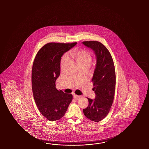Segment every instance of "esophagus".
I'll list each match as a JSON object with an SVG mask.
<instances>
[{
    "mask_svg": "<svg viewBox=\"0 0 149 149\" xmlns=\"http://www.w3.org/2000/svg\"><path fill=\"white\" fill-rule=\"evenodd\" d=\"M73 97L76 99V100H78L81 96H79V95H76V94H73Z\"/></svg>",
    "mask_w": 149,
    "mask_h": 149,
    "instance_id": "obj_1",
    "label": "esophagus"
}]
</instances>
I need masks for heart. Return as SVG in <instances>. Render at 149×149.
<instances>
[{
	"mask_svg": "<svg viewBox=\"0 0 149 149\" xmlns=\"http://www.w3.org/2000/svg\"><path fill=\"white\" fill-rule=\"evenodd\" d=\"M70 57L75 61L81 68L88 67L92 61V54L88 51L84 49H74L70 52ZM68 61V56L64 55L62 57L60 67L63 69Z\"/></svg>",
	"mask_w": 149,
	"mask_h": 149,
	"instance_id": "heart-1",
	"label": "heart"
}]
</instances>
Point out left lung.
Returning <instances> with one entry per match:
<instances>
[{"label":"left lung","instance_id":"1","mask_svg":"<svg viewBox=\"0 0 149 149\" xmlns=\"http://www.w3.org/2000/svg\"><path fill=\"white\" fill-rule=\"evenodd\" d=\"M82 43L91 48L96 57L92 80L96 96L94 100L87 98L89 104L83 112L89 120L98 122L108 115L113 101L116 88L114 63L109 51L100 42L86 41Z\"/></svg>","mask_w":149,"mask_h":149}]
</instances>
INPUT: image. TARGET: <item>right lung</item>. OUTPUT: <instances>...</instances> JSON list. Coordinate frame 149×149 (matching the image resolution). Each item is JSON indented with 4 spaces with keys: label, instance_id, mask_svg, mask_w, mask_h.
<instances>
[{
    "label": "right lung",
    "instance_id": "right-lung-1",
    "mask_svg": "<svg viewBox=\"0 0 149 149\" xmlns=\"http://www.w3.org/2000/svg\"><path fill=\"white\" fill-rule=\"evenodd\" d=\"M76 44L48 43L35 57L32 69L33 95L39 110L48 120L63 117L72 101V94L58 91L55 81L60 74L61 57Z\"/></svg>",
    "mask_w": 149,
    "mask_h": 149
}]
</instances>
